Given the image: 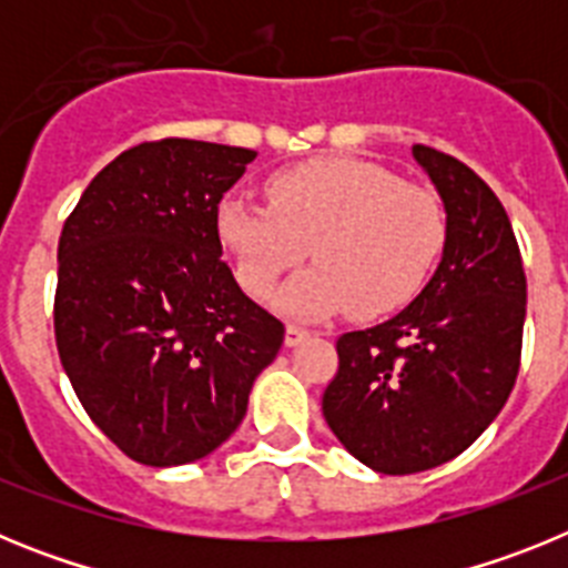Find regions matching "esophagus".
<instances>
[{
	"label": "esophagus",
	"instance_id": "34e87169",
	"mask_svg": "<svg viewBox=\"0 0 568 568\" xmlns=\"http://www.w3.org/2000/svg\"><path fill=\"white\" fill-rule=\"evenodd\" d=\"M304 338H310V329L298 327V324H287V333H284V344L298 346Z\"/></svg>",
	"mask_w": 568,
	"mask_h": 568
}]
</instances>
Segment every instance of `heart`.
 Returning <instances> with one entry per match:
<instances>
[{
	"instance_id": "b5f03b06",
	"label": "heart",
	"mask_w": 568,
	"mask_h": 568,
	"mask_svg": "<svg viewBox=\"0 0 568 568\" xmlns=\"http://www.w3.org/2000/svg\"><path fill=\"white\" fill-rule=\"evenodd\" d=\"M270 204L227 195L215 230L233 255L241 287L267 295L313 253L318 264L295 275L273 307L298 321L353 307L361 318L393 313L415 298L446 241L438 195L404 184L364 159H313L278 170Z\"/></svg>"
}]
</instances>
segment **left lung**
Returning a JSON list of instances; mask_svg holds the SVG:
<instances>
[{
    "mask_svg": "<svg viewBox=\"0 0 568 568\" xmlns=\"http://www.w3.org/2000/svg\"><path fill=\"white\" fill-rule=\"evenodd\" d=\"M446 213L426 287L378 327L338 338L324 418L346 453L384 475L458 458L509 398L520 366L526 275L498 195L475 170L413 148Z\"/></svg>",
    "mask_w": 568,
    "mask_h": 568,
    "instance_id": "8db88e82",
    "label": "left lung"
}]
</instances>
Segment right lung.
Segmentation results:
<instances>
[{
	"mask_svg": "<svg viewBox=\"0 0 568 568\" xmlns=\"http://www.w3.org/2000/svg\"><path fill=\"white\" fill-rule=\"evenodd\" d=\"M255 155L195 139L135 144L64 222L59 358L93 424L139 464L219 449L284 344V324L241 293L215 230Z\"/></svg>",
	"mask_w": 568,
	"mask_h": 568,
	"instance_id": "1",
	"label": "right lung"
}]
</instances>
